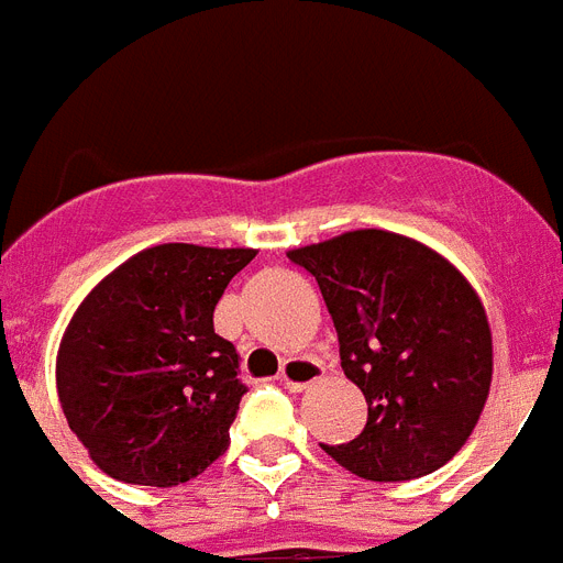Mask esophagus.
Wrapping results in <instances>:
<instances>
[{
	"label": "esophagus",
	"instance_id": "obj_1",
	"mask_svg": "<svg viewBox=\"0 0 563 563\" xmlns=\"http://www.w3.org/2000/svg\"><path fill=\"white\" fill-rule=\"evenodd\" d=\"M322 375H325V368H322L319 360L294 357L287 360L285 368H282V384H285V389H290V393H302V389L317 384Z\"/></svg>",
	"mask_w": 563,
	"mask_h": 563
}]
</instances>
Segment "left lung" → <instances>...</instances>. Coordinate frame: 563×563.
<instances>
[{
	"label": "left lung",
	"mask_w": 563,
	"mask_h": 563,
	"mask_svg": "<svg viewBox=\"0 0 563 563\" xmlns=\"http://www.w3.org/2000/svg\"><path fill=\"white\" fill-rule=\"evenodd\" d=\"M287 258L317 278L345 377L368 418L325 448L372 483L433 474L474 433L488 401L494 349L479 296L451 261L407 235L354 229Z\"/></svg>",
	"instance_id": "8db88e82"
}]
</instances>
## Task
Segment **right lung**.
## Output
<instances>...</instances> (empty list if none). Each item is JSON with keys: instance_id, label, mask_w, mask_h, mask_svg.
I'll return each mask as SVG.
<instances>
[{"instance_id": "add662e5", "label": "right lung", "mask_w": 563, "mask_h": 563, "mask_svg": "<svg viewBox=\"0 0 563 563\" xmlns=\"http://www.w3.org/2000/svg\"><path fill=\"white\" fill-rule=\"evenodd\" d=\"M253 258L147 246L78 305L57 349V398L103 474L170 488L227 453L246 386L235 345L214 334V305Z\"/></svg>"}]
</instances>
